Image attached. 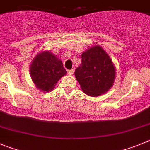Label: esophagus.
Here are the masks:
<instances>
[{"label":"esophagus","instance_id":"1","mask_svg":"<svg viewBox=\"0 0 150 150\" xmlns=\"http://www.w3.org/2000/svg\"><path fill=\"white\" fill-rule=\"evenodd\" d=\"M73 72H74L73 69H69V70H67V73H68L69 75H73Z\"/></svg>","mask_w":150,"mask_h":150}]
</instances>
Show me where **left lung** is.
<instances>
[{"label":"left lung","instance_id":"1","mask_svg":"<svg viewBox=\"0 0 150 150\" xmlns=\"http://www.w3.org/2000/svg\"><path fill=\"white\" fill-rule=\"evenodd\" d=\"M82 62L75 71L77 81L85 94L98 97L108 92L115 79V67L100 46L87 49L81 54Z\"/></svg>","mask_w":150,"mask_h":150}]
</instances>
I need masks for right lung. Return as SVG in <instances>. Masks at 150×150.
Returning a JSON list of instances; mask_svg holds the SVG:
<instances>
[{
  "label": "right lung",
  "instance_id": "obj_1",
  "mask_svg": "<svg viewBox=\"0 0 150 150\" xmlns=\"http://www.w3.org/2000/svg\"><path fill=\"white\" fill-rule=\"evenodd\" d=\"M32 81L43 92L53 90L58 81L67 74L62 61L50 51L37 54L29 67Z\"/></svg>",
  "mask_w": 150,
  "mask_h": 150
}]
</instances>
